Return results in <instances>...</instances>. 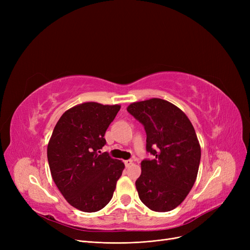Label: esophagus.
<instances>
[{
	"instance_id": "obj_1",
	"label": "esophagus",
	"mask_w": 250,
	"mask_h": 250,
	"mask_svg": "<svg viewBox=\"0 0 250 250\" xmlns=\"http://www.w3.org/2000/svg\"><path fill=\"white\" fill-rule=\"evenodd\" d=\"M125 167L132 166V165H133V160H125Z\"/></svg>"
}]
</instances>
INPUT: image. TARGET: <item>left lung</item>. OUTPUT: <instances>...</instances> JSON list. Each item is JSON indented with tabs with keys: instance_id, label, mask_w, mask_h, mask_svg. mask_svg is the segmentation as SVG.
Returning a JSON list of instances; mask_svg holds the SVG:
<instances>
[{
	"instance_id": "8db88e82",
	"label": "left lung",
	"mask_w": 250,
	"mask_h": 250,
	"mask_svg": "<svg viewBox=\"0 0 250 250\" xmlns=\"http://www.w3.org/2000/svg\"><path fill=\"white\" fill-rule=\"evenodd\" d=\"M126 110L144 125L146 150L154 156L141 163L139 198L152 211H171L185 201L198 175L201 146L195 130L185 112L160 98L134 102Z\"/></svg>"
}]
</instances>
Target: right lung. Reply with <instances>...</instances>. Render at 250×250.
Segmentation results:
<instances>
[{
    "instance_id": "obj_1",
    "label": "right lung",
    "mask_w": 250,
    "mask_h": 250,
    "mask_svg": "<svg viewBox=\"0 0 250 250\" xmlns=\"http://www.w3.org/2000/svg\"><path fill=\"white\" fill-rule=\"evenodd\" d=\"M120 109L117 104L76 105L61 116L48 142L51 177L67 202L82 212H97L110 202L125 169L107 152L98 154Z\"/></svg>"
}]
</instances>
